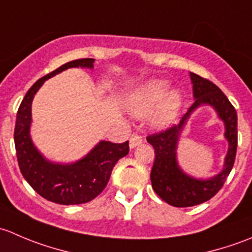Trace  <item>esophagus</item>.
Returning a JSON list of instances; mask_svg holds the SVG:
<instances>
[{"instance_id":"esophagus-1","label":"esophagus","mask_w":252,"mask_h":252,"mask_svg":"<svg viewBox=\"0 0 252 252\" xmlns=\"http://www.w3.org/2000/svg\"><path fill=\"white\" fill-rule=\"evenodd\" d=\"M129 141H130V147H131V149H134V147L139 146V145H140L144 140H142L140 134H139V133H134V134H131V136H130V139H129Z\"/></svg>"}]
</instances>
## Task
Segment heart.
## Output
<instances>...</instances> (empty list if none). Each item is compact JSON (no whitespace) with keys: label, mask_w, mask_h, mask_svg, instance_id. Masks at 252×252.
Wrapping results in <instances>:
<instances>
[{"label":"heart","mask_w":252,"mask_h":252,"mask_svg":"<svg viewBox=\"0 0 252 252\" xmlns=\"http://www.w3.org/2000/svg\"><path fill=\"white\" fill-rule=\"evenodd\" d=\"M168 83L164 80H152L145 84L133 95L128 106L135 114H145L156 107L154 122L167 124L173 121L182 105V96L178 91H169Z\"/></svg>","instance_id":"heart-1"}]
</instances>
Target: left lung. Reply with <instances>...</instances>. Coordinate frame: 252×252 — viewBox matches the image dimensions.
I'll return each instance as SVG.
<instances>
[{
  "label": "left lung",
  "mask_w": 252,
  "mask_h": 252,
  "mask_svg": "<svg viewBox=\"0 0 252 252\" xmlns=\"http://www.w3.org/2000/svg\"><path fill=\"white\" fill-rule=\"evenodd\" d=\"M190 77L194 84L195 102L182 117L179 123L150 134L146 138L147 142L155 149V161L150 174L152 188L163 201L174 207L200 205L215 196L222 189L234 166L238 146V116L234 106L212 81L194 73H190ZM201 104H211L218 111L225 122L226 137L230 141L225 168L220 175L207 181H197L183 174L177 167L175 157L176 141L182 126L189 113Z\"/></svg>",
  "instance_id": "1"
}]
</instances>
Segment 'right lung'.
<instances>
[{
    "instance_id": "1",
    "label": "right lung",
    "mask_w": 252,
    "mask_h": 252,
    "mask_svg": "<svg viewBox=\"0 0 252 252\" xmlns=\"http://www.w3.org/2000/svg\"><path fill=\"white\" fill-rule=\"evenodd\" d=\"M93 58H80L40 78L28 90L17 112L14 145L20 172L37 194L56 204L79 205L95 199L107 185L114 164L129 152V141L122 144L101 141L83 159L63 166L46 161L30 139L32 101L44 81L68 68H93Z\"/></svg>"
}]
</instances>
